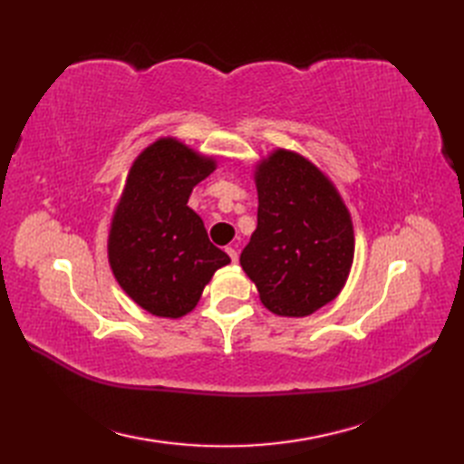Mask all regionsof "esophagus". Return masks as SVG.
Masks as SVG:
<instances>
[{"mask_svg":"<svg viewBox=\"0 0 464 464\" xmlns=\"http://www.w3.org/2000/svg\"><path fill=\"white\" fill-rule=\"evenodd\" d=\"M227 254L230 256V259H232V263H237V251L234 249V247H227Z\"/></svg>","mask_w":464,"mask_h":464,"instance_id":"1","label":"esophagus"}]
</instances>
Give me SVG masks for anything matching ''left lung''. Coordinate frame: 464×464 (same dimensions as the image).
I'll use <instances>...</instances> for the list:
<instances>
[{
    "instance_id": "1",
    "label": "left lung",
    "mask_w": 464,
    "mask_h": 464,
    "mask_svg": "<svg viewBox=\"0 0 464 464\" xmlns=\"http://www.w3.org/2000/svg\"><path fill=\"white\" fill-rule=\"evenodd\" d=\"M257 228L240 256L266 310L304 317L339 296L354 257V230L334 186L296 152L257 166Z\"/></svg>"
}]
</instances>
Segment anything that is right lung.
<instances>
[{"mask_svg": "<svg viewBox=\"0 0 464 464\" xmlns=\"http://www.w3.org/2000/svg\"><path fill=\"white\" fill-rule=\"evenodd\" d=\"M215 160L176 139H160L133 162L108 237V259L128 296L152 315L181 317L230 257L208 242L188 207Z\"/></svg>", "mask_w": 464, "mask_h": 464, "instance_id": "add662e5", "label": "right lung"}]
</instances>
